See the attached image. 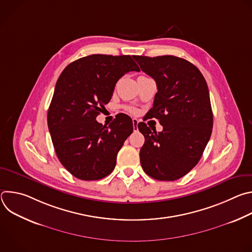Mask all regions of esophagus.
<instances>
[{
  "label": "esophagus",
  "mask_w": 252,
  "mask_h": 252,
  "mask_svg": "<svg viewBox=\"0 0 252 252\" xmlns=\"http://www.w3.org/2000/svg\"><path fill=\"white\" fill-rule=\"evenodd\" d=\"M132 125H133V130L134 131H137L138 127H137V125H138V121L136 119H133L132 120Z\"/></svg>",
  "instance_id": "34e87169"
}]
</instances>
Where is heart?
I'll list each match as a JSON object with an SVG mask.
<instances>
[{
	"instance_id": "obj_1",
	"label": "heart",
	"mask_w": 252,
	"mask_h": 252,
	"mask_svg": "<svg viewBox=\"0 0 252 252\" xmlns=\"http://www.w3.org/2000/svg\"><path fill=\"white\" fill-rule=\"evenodd\" d=\"M128 110H129L130 112H135V110H134V109H132V107H128Z\"/></svg>"
}]
</instances>
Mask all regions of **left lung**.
Masks as SVG:
<instances>
[{"mask_svg": "<svg viewBox=\"0 0 252 252\" xmlns=\"http://www.w3.org/2000/svg\"><path fill=\"white\" fill-rule=\"evenodd\" d=\"M133 59L157 83L149 115L163 126L157 132L145 123L137 125L145 136L139 152L141 167L158 181H176L197 164L211 135L213 116L207 84L199 69L185 59Z\"/></svg>", "mask_w": 252, "mask_h": 252, "instance_id": "left-lung-1", "label": "left lung"}]
</instances>
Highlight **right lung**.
<instances>
[{
  "mask_svg": "<svg viewBox=\"0 0 252 252\" xmlns=\"http://www.w3.org/2000/svg\"><path fill=\"white\" fill-rule=\"evenodd\" d=\"M139 71L130 56L91 55L63 70L48 112V126L61 163L82 181L109 175L133 130L131 119L117 115L109 126L95 121L112 98L117 82Z\"/></svg>",
  "mask_w": 252,
  "mask_h": 252,
  "instance_id": "1",
  "label": "right lung"
}]
</instances>
